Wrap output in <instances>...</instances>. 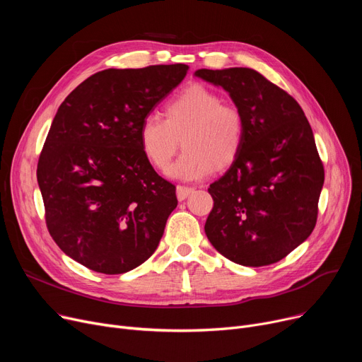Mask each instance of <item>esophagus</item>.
Wrapping results in <instances>:
<instances>
[{"label": "esophagus", "mask_w": 362, "mask_h": 362, "mask_svg": "<svg viewBox=\"0 0 362 362\" xmlns=\"http://www.w3.org/2000/svg\"><path fill=\"white\" fill-rule=\"evenodd\" d=\"M194 191H195L194 187H189V186H182V185H179V186L176 187V195H177V199H179V201L186 199V198H187L189 195H191Z\"/></svg>", "instance_id": "obj_1"}]
</instances>
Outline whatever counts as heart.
<instances>
[{"label": "heart", "mask_w": 362, "mask_h": 362, "mask_svg": "<svg viewBox=\"0 0 362 362\" xmlns=\"http://www.w3.org/2000/svg\"><path fill=\"white\" fill-rule=\"evenodd\" d=\"M138 138L144 157L157 170L170 165L182 142L183 154L167 175L199 180L235 163L245 141V119L217 92L195 83L164 105L163 119L157 114L144 117Z\"/></svg>", "instance_id": "b5f03b06"}]
</instances>
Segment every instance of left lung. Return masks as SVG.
<instances>
[{"instance_id":"left-lung-1","label":"left lung","mask_w":362,"mask_h":362,"mask_svg":"<svg viewBox=\"0 0 362 362\" xmlns=\"http://www.w3.org/2000/svg\"><path fill=\"white\" fill-rule=\"evenodd\" d=\"M245 119V141L224 176L210 185L214 206L205 235L230 261L261 267L280 261L315 227L325 168L300 105L246 67L199 69Z\"/></svg>"}]
</instances>
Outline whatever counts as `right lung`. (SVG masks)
Listing matches in <instances>:
<instances>
[{
    "instance_id": "right-lung-1",
    "label": "right lung",
    "mask_w": 362,
    "mask_h": 362,
    "mask_svg": "<svg viewBox=\"0 0 362 362\" xmlns=\"http://www.w3.org/2000/svg\"><path fill=\"white\" fill-rule=\"evenodd\" d=\"M187 70H103L57 110L37 161V185L49 235L89 270L122 274L157 250L177 206L176 186L146 161L138 130Z\"/></svg>"
}]
</instances>
